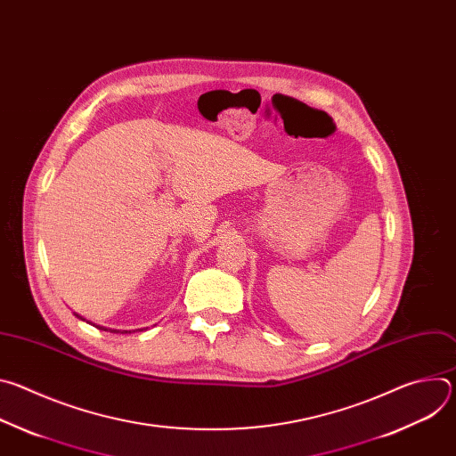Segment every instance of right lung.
<instances>
[{
	"instance_id": "right-lung-1",
	"label": "right lung",
	"mask_w": 456,
	"mask_h": 456,
	"mask_svg": "<svg viewBox=\"0 0 456 456\" xmlns=\"http://www.w3.org/2000/svg\"><path fill=\"white\" fill-rule=\"evenodd\" d=\"M76 315H77V314H76ZM77 317H79V319H83V317H81V315H77ZM83 321H85V319H83ZM97 329H102V330H108V329H104V327H97ZM110 332H113V334H117V332H118V330H110ZM124 332H126V334H127V330H122V334H124ZM129 334H132V330H129Z\"/></svg>"
}]
</instances>
